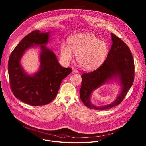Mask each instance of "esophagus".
<instances>
[{
    "mask_svg": "<svg viewBox=\"0 0 146 146\" xmlns=\"http://www.w3.org/2000/svg\"><path fill=\"white\" fill-rule=\"evenodd\" d=\"M78 72V70H73V71H72V74H76Z\"/></svg>",
    "mask_w": 146,
    "mask_h": 146,
    "instance_id": "34e87169",
    "label": "esophagus"
}]
</instances>
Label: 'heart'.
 Instances as JSON below:
<instances>
[{
  "instance_id": "b5f03b06",
  "label": "heart",
  "mask_w": 146,
  "mask_h": 146,
  "mask_svg": "<svg viewBox=\"0 0 146 146\" xmlns=\"http://www.w3.org/2000/svg\"><path fill=\"white\" fill-rule=\"evenodd\" d=\"M73 53L78 56L79 64L85 70L98 67L108 54L107 44L91 33H84L70 39L69 45H61L60 54L63 61L68 63L73 59Z\"/></svg>"
}]
</instances>
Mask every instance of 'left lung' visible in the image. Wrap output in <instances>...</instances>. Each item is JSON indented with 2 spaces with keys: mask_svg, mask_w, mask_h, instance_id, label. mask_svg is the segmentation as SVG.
<instances>
[{
  "mask_svg": "<svg viewBox=\"0 0 146 146\" xmlns=\"http://www.w3.org/2000/svg\"><path fill=\"white\" fill-rule=\"evenodd\" d=\"M112 45L107 58L97 70L82 75L80 97L90 109L105 110L120 104L131 88L134 80L135 65L129 48L121 39L111 33ZM115 80L121 86V92L111 104L97 106L90 102L92 92L105 83Z\"/></svg>",
  "mask_w": 146,
  "mask_h": 146,
  "instance_id": "obj_1",
  "label": "left lung"
}]
</instances>
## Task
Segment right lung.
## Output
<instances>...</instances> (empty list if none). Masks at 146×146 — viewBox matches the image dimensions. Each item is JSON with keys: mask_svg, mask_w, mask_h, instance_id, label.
I'll use <instances>...</instances> for the list:
<instances>
[{"mask_svg": "<svg viewBox=\"0 0 146 146\" xmlns=\"http://www.w3.org/2000/svg\"><path fill=\"white\" fill-rule=\"evenodd\" d=\"M50 32L33 31L16 46L9 57L8 72L14 96L25 104L39 106L50 103L55 98L64 78L72 70L64 68L58 62L54 51L45 45L49 42ZM40 45V66L32 75L25 72L21 58L28 49Z\"/></svg>", "mask_w": 146, "mask_h": 146, "instance_id": "add662e5", "label": "right lung"}]
</instances>
